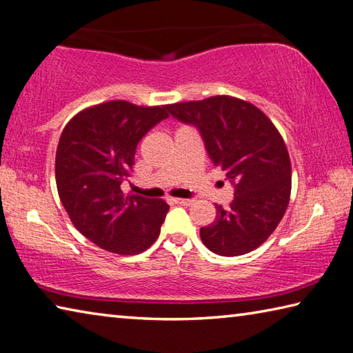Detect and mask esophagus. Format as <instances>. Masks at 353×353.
Wrapping results in <instances>:
<instances>
[{
  "mask_svg": "<svg viewBox=\"0 0 353 353\" xmlns=\"http://www.w3.org/2000/svg\"><path fill=\"white\" fill-rule=\"evenodd\" d=\"M175 205H181V206H189L192 205V200H188V199H173L172 200Z\"/></svg>",
  "mask_w": 353,
  "mask_h": 353,
  "instance_id": "obj_1",
  "label": "esophagus"
}]
</instances>
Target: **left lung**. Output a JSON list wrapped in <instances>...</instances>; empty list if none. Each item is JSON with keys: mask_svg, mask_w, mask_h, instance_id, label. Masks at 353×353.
<instances>
[{"mask_svg": "<svg viewBox=\"0 0 353 353\" xmlns=\"http://www.w3.org/2000/svg\"><path fill=\"white\" fill-rule=\"evenodd\" d=\"M169 113L196 127L209 158L234 186L230 208L215 205V221L200 230L201 242L226 257L256 250L279 225L292 192V164L281 133L263 111L231 96L173 103Z\"/></svg>", "mask_w": 353, "mask_h": 353, "instance_id": "1", "label": "left lung"}]
</instances>
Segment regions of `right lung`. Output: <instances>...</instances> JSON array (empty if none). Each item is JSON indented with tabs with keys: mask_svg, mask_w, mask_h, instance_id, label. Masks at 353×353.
I'll return each mask as SVG.
<instances>
[{
	"mask_svg": "<svg viewBox=\"0 0 353 353\" xmlns=\"http://www.w3.org/2000/svg\"><path fill=\"white\" fill-rule=\"evenodd\" d=\"M169 117V105L111 101L85 108L66 123L55 154V183L72 225L99 248L123 256L158 239L169 205L125 195L134 153L145 133Z\"/></svg>",
	"mask_w": 353,
	"mask_h": 353,
	"instance_id": "right-lung-1",
	"label": "right lung"
}]
</instances>
